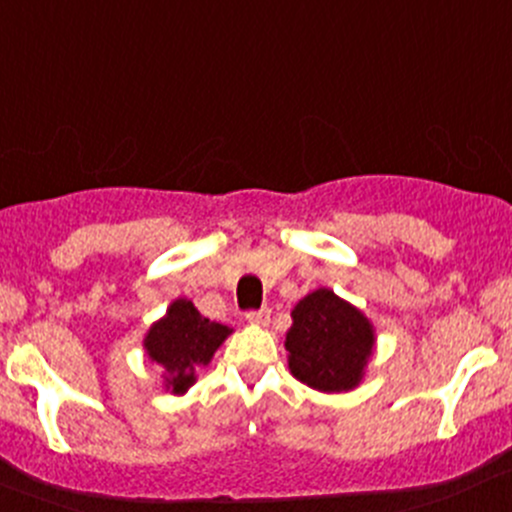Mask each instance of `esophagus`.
Here are the masks:
<instances>
[{
  "mask_svg": "<svg viewBox=\"0 0 512 512\" xmlns=\"http://www.w3.org/2000/svg\"><path fill=\"white\" fill-rule=\"evenodd\" d=\"M246 320H249L251 325H268V320H271V310L266 308L251 310V313H246Z\"/></svg>",
  "mask_w": 512,
  "mask_h": 512,
  "instance_id": "34e87169",
  "label": "esophagus"
}]
</instances>
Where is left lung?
<instances>
[{
	"mask_svg": "<svg viewBox=\"0 0 512 512\" xmlns=\"http://www.w3.org/2000/svg\"><path fill=\"white\" fill-rule=\"evenodd\" d=\"M291 318L286 352L293 377L325 394L360 387L377 342L370 318L330 288L300 298Z\"/></svg>",
	"mask_w": 512,
	"mask_h": 512,
	"instance_id": "left-lung-1",
	"label": "left lung"
}]
</instances>
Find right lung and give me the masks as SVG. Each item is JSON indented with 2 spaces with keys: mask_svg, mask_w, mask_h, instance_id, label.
Wrapping results in <instances>:
<instances>
[{
  "mask_svg": "<svg viewBox=\"0 0 512 512\" xmlns=\"http://www.w3.org/2000/svg\"><path fill=\"white\" fill-rule=\"evenodd\" d=\"M234 330L204 318L192 300L177 298L167 313L150 325L142 347L152 365L162 367L165 392L184 394L197 382L199 367L212 362L214 352Z\"/></svg>",
  "mask_w": 512,
  "mask_h": 512,
  "instance_id": "obj_1",
  "label": "right lung"
}]
</instances>
